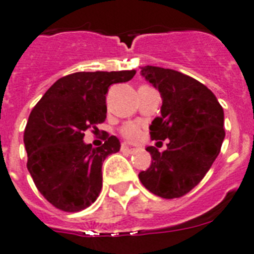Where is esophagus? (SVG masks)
Wrapping results in <instances>:
<instances>
[{"label": "esophagus", "instance_id": "obj_1", "mask_svg": "<svg viewBox=\"0 0 254 254\" xmlns=\"http://www.w3.org/2000/svg\"><path fill=\"white\" fill-rule=\"evenodd\" d=\"M122 150H123V152H127V153H135L136 152V148L131 147V145H129V144H127V143H123Z\"/></svg>", "mask_w": 254, "mask_h": 254}]
</instances>
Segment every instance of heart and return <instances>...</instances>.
<instances>
[{"mask_svg":"<svg viewBox=\"0 0 254 254\" xmlns=\"http://www.w3.org/2000/svg\"><path fill=\"white\" fill-rule=\"evenodd\" d=\"M122 134L129 140H138L139 136H140V129L134 124H127L122 129Z\"/></svg>","mask_w":254,"mask_h":254,"instance_id":"heart-1","label":"heart"}]
</instances>
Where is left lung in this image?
Segmentation results:
<instances>
[{
  "mask_svg": "<svg viewBox=\"0 0 254 254\" xmlns=\"http://www.w3.org/2000/svg\"><path fill=\"white\" fill-rule=\"evenodd\" d=\"M140 72L162 96L161 116L149 127L150 138L170 143L162 153L147 148L153 161L139 180L159 197H181L200 184L220 153L223 107L205 84L184 73L153 65Z\"/></svg>",
  "mask_w": 254,
  "mask_h": 254,
  "instance_id": "obj_1",
  "label": "left lung"
}]
</instances>
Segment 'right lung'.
I'll return each instance as SVG.
<instances>
[{
    "label": "right lung",
    "mask_w": 254,
    "mask_h": 254,
    "mask_svg": "<svg viewBox=\"0 0 254 254\" xmlns=\"http://www.w3.org/2000/svg\"><path fill=\"white\" fill-rule=\"evenodd\" d=\"M135 70L77 72L59 78L31 110L24 132L27 170L50 204L67 212L86 209L102 189V163L120 150L111 135L101 147L83 141L84 131L106 119V93Z\"/></svg>",
    "instance_id": "right-lung-1"
}]
</instances>
